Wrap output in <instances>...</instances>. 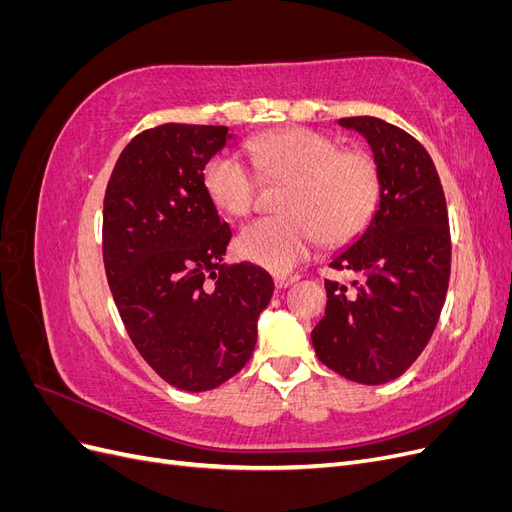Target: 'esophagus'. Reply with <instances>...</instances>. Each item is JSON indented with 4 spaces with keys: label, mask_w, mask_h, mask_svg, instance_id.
<instances>
[{
    "label": "esophagus",
    "mask_w": 512,
    "mask_h": 512,
    "mask_svg": "<svg viewBox=\"0 0 512 512\" xmlns=\"http://www.w3.org/2000/svg\"><path fill=\"white\" fill-rule=\"evenodd\" d=\"M294 282H299V275H292V273H277L275 275V286L277 288H288Z\"/></svg>",
    "instance_id": "1"
}]
</instances>
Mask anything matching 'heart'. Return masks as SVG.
<instances>
[{
  "mask_svg": "<svg viewBox=\"0 0 512 512\" xmlns=\"http://www.w3.org/2000/svg\"><path fill=\"white\" fill-rule=\"evenodd\" d=\"M254 166L271 181H286L275 218L247 224L239 254L269 271L297 267L324 239L339 245L369 224L380 200L378 166L363 151H342L331 136L290 128L258 136L247 145ZM211 203L245 218L258 200V177L235 153H215L203 170Z\"/></svg>",
  "mask_w": 512,
  "mask_h": 512,
  "instance_id": "obj_1",
  "label": "heart"
}]
</instances>
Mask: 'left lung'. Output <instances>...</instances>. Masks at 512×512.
I'll return each mask as SVG.
<instances>
[{"instance_id":"obj_1","label":"left lung","mask_w":512,"mask_h":512,"mask_svg":"<svg viewBox=\"0 0 512 512\" xmlns=\"http://www.w3.org/2000/svg\"><path fill=\"white\" fill-rule=\"evenodd\" d=\"M374 151L380 203L363 235L331 265L354 288L324 282L312 331L318 359L352 382L384 384L418 359L436 329L451 277V230L438 170L414 136L378 117H344Z\"/></svg>"}]
</instances>
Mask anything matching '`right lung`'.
<instances>
[{"mask_svg":"<svg viewBox=\"0 0 512 512\" xmlns=\"http://www.w3.org/2000/svg\"><path fill=\"white\" fill-rule=\"evenodd\" d=\"M226 126L162 123L134 136L104 196L102 254L119 316L143 359L181 391L224 384L252 359L271 275L226 265L230 226L203 185Z\"/></svg>","mask_w":512,"mask_h":512,"instance_id":"right-lung-1","label":"right lung"}]
</instances>
